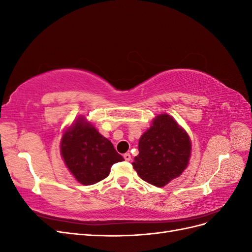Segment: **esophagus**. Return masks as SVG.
I'll use <instances>...</instances> for the list:
<instances>
[{
    "label": "esophagus",
    "mask_w": 252,
    "mask_h": 252,
    "mask_svg": "<svg viewBox=\"0 0 252 252\" xmlns=\"http://www.w3.org/2000/svg\"><path fill=\"white\" fill-rule=\"evenodd\" d=\"M124 158H125V161L126 162H129L131 159V156H130V154H129V152H126V154L124 155Z\"/></svg>",
    "instance_id": "34e87169"
}]
</instances>
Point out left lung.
I'll list each match as a JSON object with an SVG mask.
<instances>
[{
	"label": "left lung",
	"mask_w": 252,
	"mask_h": 252,
	"mask_svg": "<svg viewBox=\"0 0 252 252\" xmlns=\"http://www.w3.org/2000/svg\"><path fill=\"white\" fill-rule=\"evenodd\" d=\"M190 156L191 141L185 129L169 114L161 113L140 138L132 166L143 181L164 187L187 168Z\"/></svg>",
	"instance_id": "8db88e82"
}]
</instances>
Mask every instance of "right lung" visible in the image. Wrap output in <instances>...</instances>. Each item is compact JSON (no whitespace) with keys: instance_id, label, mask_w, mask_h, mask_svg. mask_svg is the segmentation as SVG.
Wrapping results in <instances>:
<instances>
[{"instance_id":"add662e5","label":"right lung","mask_w":252,"mask_h":252,"mask_svg":"<svg viewBox=\"0 0 252 252\" xmlns=\"http://www.w3.org/2000/svg\"><path fill=\"white\" fill-rule=\"evenodd\" d=\"M60 150L68 170L83 185H94L107 178L111 166L124 161L112 143L84 116L66 129Z\"/></svg>"}]
</instances>
